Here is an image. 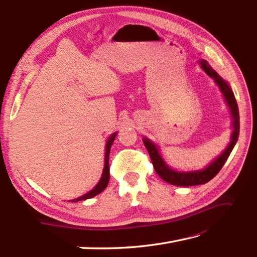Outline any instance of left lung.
<instances>
[{
    "label": "left lung",
    "instance_id": "obj_1",
    "mask_svg": "<svg viewBox=\"0 0 257 257\" xmlns=\"http://www.w3.org/2000/svg\"><path fill=\"white\" fill-rule=\"evenodd\" d=\"M200 65L204 69V71L207 73L209 77H212L215 82L218 84L220 91L223 92L226 102L229 105L230 113H232L233 118V135L232 140H230L227 148L224 150V153L219 156L217 159H215L214 162L210 164L207 168L204 170H199V172H190V173H180L175 172L172 168H169L167 165L165 164L163 158L160 157L158 153V149L156 146L150 142V140L144 138V144L146 149L148 150V154L152 159V163L154 165V168L156 170L160 178L164 179L166 183L172 184L175 186H196V185H202L208 183L210 179H213L216 175L219 173V170L222 169L224 164L227 160L228 156L232 153L234 146L237 142L238 135H239V114H238V105L236 103L235 95L232 91V89L228 87V84L226 83L224 80L219 77L217 72L214 71L210 65L206 61H200Z\"/></svg>",
    "mask_w": 257,
    "mask_h": 257
}]
</instances>
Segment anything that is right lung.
Returning a JSON list of instances; mask_svg holds the SVG:
<instances>
[{"label":"right lung","mask_w":257,"mask_h":257,"mask_svg":"<svg viewBox=\"0 0 257 257\" xmlns=\"http://www.w3.org/2000/svg\"><path fill=\"white\" fill-rule=\"evenodd\" d=\"M115 136H117V133H114L111 137L108 139L107 145H105V156H104V168H103V173L101 176V179H100V182L98 183V185L95 186V187L90 190L89 193H87L85 195L81 196V197H79L77 199H73L71 202H79V200H85L88 198H91L94 197L95 195H98L104 190V188L107 187V185L109 183V179H110V169H109V154H110V148H111V145L113 144V140L115 138Z\"/></svg>","instance_id":"obj_1"}]
</instances>
